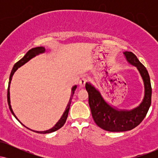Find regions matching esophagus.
I'll return each instance as SVG.
<instances>
[{"mask_svg": "<svg viewBox=\"0 0 158 158\" xmlns=\"http://www.w3.org/2000/svg\"><path fill=\"white\" fill-rule=\"evenodd\" d=\"M86 81H87V78L82 77L80 79V80H79V85H80L81 87H84L85 85V83H86Z\"/></svg>", "mask_w": 158, "mask_h": 158, "instance_id": "obj_1", "label": "esophagus"}]
</instances>
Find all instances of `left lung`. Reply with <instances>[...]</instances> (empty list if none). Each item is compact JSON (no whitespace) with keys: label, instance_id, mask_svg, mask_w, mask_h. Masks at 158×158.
I'll return each mask as SVG.
<instances>
[{"label":"left lung","instance_id":"obj_1","mask_svg":"<svg viewBox=\"0 0 158 158\" xmlns=\"http://www.w3.org/2000/svg\"><path fill=\"white\" fill-rule=\"evenodd\" d=\"M123 54L127 61L138 70L144 85V97L138 106L131 110L119 109L106 102L93 85L90 82L85 84L94 122L101 128L110 132L126 131L137 127L145 118L152 102V86L147 70L133 52L125 51Z\"/></svg>","mask_w":158,"mask_h":158}]
</instances>
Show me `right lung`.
Wrapping results in <instances>:
<instances>
[{"label":"right lung","instance_id":"add662e5","mask_svg":"<svg viewBox=\"0 0 158 158\" xmlns=\"http://www.w3.org/2000/svg\"><path fill=\"white\" fill-rule=\"evenodd\" d=\"M45 52V48L44 47H38V48H32L31 50H29L28 52H27L26 54H25V56H23L22 59H21V60H19L18 61L17 63H15V65H14L13 68H12V72H11L10 73V81H9V85H8V90H7V102H8V105H9V108H10V111L12 112V115L14 116V117H15L16 119H18V120L19 121V119L17 118V117L15 116V114H14L13 110H12V106H11V104H10V83H11V81H12V76L14 75V73H15V72L16 70H18V68H19L20 67H21L22 65H23L25 64V63H27V61H29L30 60V59H32L33 57H35V56H38L39 55V54H41V53H44ZM77 85H74V86L71 89V95H70V99H69V102L68 103V106L66 107V109H65L64 112L63 113L62 116L61 117L60 119H59V121H58L57 123H56V124L52 128H50V129L49 130H46V131H33V130H31V131H33L36 132V133H39V134H48V133H51V132H53V131H56V130L59 129V128H61V127L64 126V124L66 122V119L68 118V112H69V109H70V103H71V100H72V98H73V96L74 94V92H75L76 89H77ZM20 122V121H19ZM21 123V122H20ZM22 124V123H21ZM23 126L26 127L24 126V125L22 124ZM27 128H28V129H30L29 128H27Z\"/></svg>","mask_w":158,"mask_h":158}]
</instances>
